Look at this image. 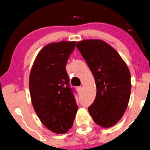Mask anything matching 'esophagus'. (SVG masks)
I'll return each instance as SVG.
<instances>
[{"instance_id": "esophagus-1", "label": "esophagus", "mask_w": 150, "mask_h": 150, "mask_svg": "<svg viewBox=\"0 0 150 150\" xmlns=\"http://www.w3.org/2000/svg\"><path fill=\"white\" fill-rule=\"evenodd\" d=\"M82 90H83V88H82L81 86H80V87H77V91H78V93L81 92Z\"/></svg>"}]
</instances>
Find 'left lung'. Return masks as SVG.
Segmentation results:
<instances>
[{
  "label": "left lung",
  "mask_w": 150,
  "mask_h": 150,
  "mask_svg": "<svg viewBox=\"0 0 150 150\" xmlns=\"http://www.w3.org/2000/svg\"><path fill=\"white\" fill-rule=\"evenodd\" d=\"M76 47L91 70L97 89L88 111L98 125L113 127L128 106L132 88L128 67L119 53L100 39L83 40Z\"/></svg>",
  "instance_id": "obj_1"
}]
</instances>
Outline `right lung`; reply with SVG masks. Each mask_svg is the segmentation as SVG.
I'll list each match as a JSON object with an SVG mask.
<instances>
[{
    "instance_id": "right-lung-1",
    "label": "right lung",
    "mask_w": 150,
    "mask_h": 150,
    "mask_svg": "<svg viewBox=\"0 0 150 150\" xmlns=\"http://www.w3.org/2000/svg\"><path fill=\"white\" fill-rule=\"evenodd\" d=\"M76 42H53L38 53L29 75L31 103L41 122L56 134L69 131L78 111L66 71Z\"/></svg>"
}]
</instances>
